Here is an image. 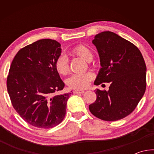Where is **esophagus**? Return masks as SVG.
<instances>
[{
  "label": "esophagus",
  "mask_w": 154,
  "mask_h": 154,
  "mask_svg": "<svg viewBox=\"0 0 154 154\" xmlns=\"http://www.w3.org/2000/svg\"><path fill=\"white\" fill-rule=\"evenodd\" d=\"M84 92H85L84 90H75L73 92L74 94H83Z\"/></svg>",
  "instance_id": "esophagus-1"
}]
</instances>
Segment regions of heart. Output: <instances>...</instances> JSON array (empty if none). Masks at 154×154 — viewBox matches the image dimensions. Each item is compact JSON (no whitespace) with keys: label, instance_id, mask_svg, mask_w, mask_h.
Returning <instances> with one entry per match:
<instances>
[{"label":"heart","instance_id":"1","mask_svg":"<svg viewBox=\"0 0 154 154\" xmlns=\"http://www.w3.org/2000/svg\"><path fill=\"white\" fill-rule=\"evenodd\" d=\"M72 53L85 60L90 62L93 59V54L91 49L84 45H77L72 49ZM55 69L60 75H65L69 71V60L66 56L61 55L55 62ZM94 78L92 72H87L80 74H74L69 77L66 83L69 88L72 89H84L89 85L90 81Z\"/></svg>","mask_w":154,"mask_h":154}]
</instances>
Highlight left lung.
<instances>
[{"mask_svg": "<svg viewBox=\"0 0 154 154\" xmlns=\"http://www.w3.org/2000/svg\"><path fill=\"white\" fill-rule=\"evenodd\" d=\"M101 68L94 85L110 83L109 90H95L96 100L91 113L105 121H116L137 107L146 89L147 68L141 53L134 44L110 31L94 36Z\"/></svg>", "mask_w": 154, "mask_h": 154, "instance_id": "1", "label": "left lung"}]
</instances>
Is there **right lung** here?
Wrapping results in <instances>:
<instances>
[{"label":"right lung","mask_w":154,"mask_h":154,"mask_svg":"<svg viewBox=\"0 0 154 154\" xmlns=\"http://www.w3.org/2000/svg\"><path fill=\"white\" fill-rule=\"evenodd\" d=\"M61 45L49 38L38 40L17 52L7 80L12 105L21 118L39 128L61 123L71 93L56 95L64 83L55 69Z\"/></svg>","instance_id":"right-lung-1"}]
</instances>
